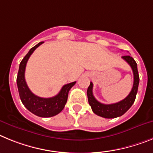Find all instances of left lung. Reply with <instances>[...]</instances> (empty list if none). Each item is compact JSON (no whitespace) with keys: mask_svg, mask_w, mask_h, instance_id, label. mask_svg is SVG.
<instances>
[{"mask_svg":"<svg viewBox=\"0 0 153 153\" xmlns=\"http://www.w3.org/2000/svg\"><path fill=\"white\" fill-rule=\"evenodd\" d=\"M122 58L131 66L134 75V82L132 91H130V93L126 99L117 102V103H114V104H102L101 102H98L93 95L92 82H90V85L88 88V103L91 107L93 112L99 116L105 118V119H114V118L119 117L126 113L134 103L136 94H137L139 83L137 64L130 55H126V56H123Z\"/></svg>","mask_w":153,"mask_h":153,"instance_id":"8db88e82","label":"left lung"}]
</instances>
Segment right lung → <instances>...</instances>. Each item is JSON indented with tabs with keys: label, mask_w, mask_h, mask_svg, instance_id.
Here are the masks:
<instances>
[{
	"label": "right lung",
	"mask_w": 153,
	"mask_h": 153,
	"mask_svg": "<svg viewBox=\"0 0 153 153\" xmlns=\"http://www.w3.org/2000/svg\"><path fill=\"white\" fill-rule=\"evenodd\" d=\"M42 44H43V42H39L34 47L31 48L28 53L21 62L18 77H17V85H18L20 99L26 108L35 115L48 118V117H52L58 115L62 111L67 102L69 91L71 87L76 83V82L65 85L61 89L60 92L51 98L38 97L30 91L25 81V68L31 54Z\"/></svg>",
	"instance_id": "right-lung-1"
}]
</instances>
